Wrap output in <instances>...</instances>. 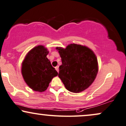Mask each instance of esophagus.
Wrapping results in <instances>:
<instances>
[{"instance_id": "1", "label": "esophagus", "mask_w": 126, "mask_h": 126, "mask_svg": "<svg viewBox=\"0 0 126 126\" xmlns=\"http://www.w3.org/2000/svg\"><path fill=\"white\" fill-rule=\"evenodd\" d=\"M55 69H56V71L57 72H59V66H56V67H55Z\"/></svg>"}]
</instances>
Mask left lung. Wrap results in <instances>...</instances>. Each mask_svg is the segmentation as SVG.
<instances>
[{"mask_svg": "<svg viewBox=\"0 0 126 126\" xmlns=\"http://www.w3.org/2000/svg\"><path fill=\"white\" fill-rule=\"evenodd\" d=\"M62 59L59 78L73 93L83 92L93 83L98 72L97 59L90 48L77 44L57 47Z\"/></svg>", "mask_w": 126, "mask_h": 126, "instance_id": "obj_1", "label": "left lung"}]
</instances>
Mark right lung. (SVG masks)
<instances>
[{"instance_id":"right-lung-1","label":"right lung","mask_w":126,"mask_h":126,"mask_svg":"<svg viewBox=\"0 0 126 126\" xmlns=\"http://www.w3.org/2000/svg\"><path fill=\"white\" fill-rule=\"evenodd\" d=\"M47 48L42 45L34 47L28 53L22 64V74L30 88L43 92L47 89L54 77L58 75L47 58Z\"/></svg>"}]
</instances>
